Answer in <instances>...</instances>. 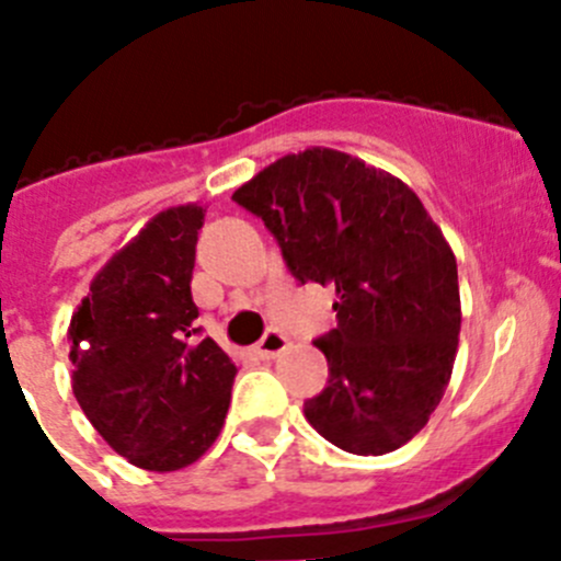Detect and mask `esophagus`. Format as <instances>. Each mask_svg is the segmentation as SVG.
<instances>
[{
  "mask_svg": "<svg viewBox=\"0 0 561 561\" xmlns=\"http://www.w3.org/2000/svg\"><path fill=\"white\" fill-rule=\"evenodd\" d=\"M286 346H288V337L283 335L280 330H267L264 332L262 341L253 346V354L262 359H273V357H278L280 352H286Z\"/></svg>",
  "mask_w": 561,
  "mask_h": 561,
  "instance_id": "obj_1",
  "label": "esophagus"
}]
</instances>
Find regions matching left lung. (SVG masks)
<instances>
[{
    "instance_id": "left-lung-1",
    "label": "left lung",
    "mask_w": 561,
    "mask_h": 561,
    "mask_svg": "<svg viewBox=\"0 0 561 561\" xmlns=\"http://www.w3.org/2000/svg\"><path fill=\"white\" fill-rule=\"evenodd\" d=\"M297 283L335 286L330 365L305 420L341 450L385 456L439 407L461 332L458 267L412 187L335 149L286 154L234 193Z\"/></svg>"
}]
</instances>
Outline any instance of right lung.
<instances>
[{
    "instance_id": "add662e5",
    "label": "right lung",
    "mask_w": 561,
    "mask_h": 561,
    "mask_svg": "<svg viewBox=\"0 0 561 561\" xmlns=\"http://www.w3.org/2000/svg\"><path fill=\"white\" fill-rule=\"evenodd\" d=\"M204 209L154 215L98 275L70 319L73 392L100 436L149 471H174L224 428L237 365L198 337L191 278Z\"/></svg>"
}]
</instances>
